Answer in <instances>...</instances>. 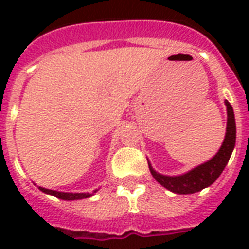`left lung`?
Returning <instances> with one entry per match:
<instances>
[{
    "label": "left lung",
    "mask_w": 249,
    "mask_h": 249,
    "mask_svg": "<svg viewBox=\"0 0 249 249\" xmlns=\"http://www.w3.org/2000/svg\"><path fill=\"white\" fill-rule=\"evenodd\" d=\"M226 111H228V124H226V134L225 140L221 144L220 150L212 159L195 166L189 172H186L179 176H165L156 172L148 161V168L151 172L152 177L159 182L160 185L165 187L174 194H194L200 190L208 187L220 177L222 170L228 164L229 159L232 154V150L235 147L236 138V125L234 111L231 105L228 101H225Z\"/></svg>",
    "instance_id": "obj_1"
}]
</instances>
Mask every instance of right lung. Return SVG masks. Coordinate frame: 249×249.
<instances>
[{"mask_svg":"<svg viewBox=\"0 0 249 249\" xmlns=\"http://www.w3.org/2000/svg\"><path fill=\"white\" fill-rule=\"evenodd\" d=\"M38 189L45 194L53 195V196L62 199V200H81V199H86V197L93 196L94 193H97L98 190H94L93 193H62V191H55V190L44 189V187H38Z\"/></svg>","mask_w":249,"mask_h":249,"instance_id":"right-lung-1","label":"right lung"}]
</instances>
